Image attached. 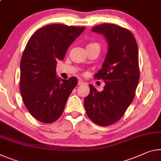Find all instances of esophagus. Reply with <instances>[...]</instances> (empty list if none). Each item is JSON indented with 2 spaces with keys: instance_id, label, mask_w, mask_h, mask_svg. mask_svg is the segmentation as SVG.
Wrapping results in <instances>:
<instances>
[{
  "instance_id": "esophagus-1",
  "label": "esophagus",
  "mask_w": 161,
  "mask_h": 161,
  "mask_svg": "<svg viewBox=\"0 0 161 161\" xmlns=\"http://www.w3.org/2000/svg\"><path fill=\"white\" fill-rule=\"evenodd\" d=\"M78 85H85V81H81V80H80L78 81Z\"/></svg>"
}]
</instances>
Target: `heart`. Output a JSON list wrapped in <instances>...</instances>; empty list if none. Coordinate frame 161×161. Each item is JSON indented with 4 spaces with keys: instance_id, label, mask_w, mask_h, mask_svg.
<instances>
[{
    "instance_id": "obj_1",
    "label": "heart",
    "mask_w": 161,
    "mask_h": 161,
    "mask_svg": "<svg viewBox=\"0 0 161 161\" xmlns=\"http://www.w3.org/2000/svg\"><path fill=\"white\" fill-rule=\"evenodd\" d=\"M99 47V44L96 42H91L86 46V48H93V47Z\"/></svg>"
}]
</instances>
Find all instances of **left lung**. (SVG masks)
<instances>
[{
    "mask_svg": "<svg viewBox=\"0 0 161 161\" xmlns=\"http://www.w3.org/2000/svg\"><path fill=\"white\" fill-rule=\"evenodd\" d=\"M92 31L103 35L108 51L102 68L94 77L103 79L105 86L98 92L90 85L84 100L86 114L100 126L118 121L133 100L139 81L138 48L129 30L113 24L96 25Z\"/></svg>",
    "mask_w": 161,
    "mask_h": 161,
    "instance_id": "left-lung-1",
    "label": "left lung"
}]
</instances>
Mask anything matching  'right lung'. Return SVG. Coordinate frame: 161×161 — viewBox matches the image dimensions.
Segmentation results:
<instances>
[{"label": "right lung", "mask_w": 161, "mask_h": 161, "mask_svg": "<svg viewBox=\"0 0 161 161\" xmlns=\"http://www.w3.org/2000/svg\"><path fill=\"white\" fill-rule=\"evenodd\" d=\"M85 29L47 25L36 31L25 46L20 64V90L25 106L37 120L52 123L62 114L78 81L75 76L57 77V61L64 59L69 46Z\"/></svg>", "instance_id": "add662e5"}]
</instances>
